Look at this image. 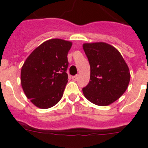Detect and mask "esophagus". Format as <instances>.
I'll list each match as a JSON object with an SVG mask.
<instances>
[{
  "label": "esophagus",
  "mask_w": 148,
  "mask_h": 148,
  "mask_svg": "<svg viewBox=\"0 0 148 148\" xmlns=\"http://www.w3.org/2000/svg\"><path fill=\"white\" fill-rule=\"evenodd\" d=\"M78 75H74V76L72 77V79H73V81H77L78 80Z\"/></svg>",
  "instance_id": "1"
}]
</instances>
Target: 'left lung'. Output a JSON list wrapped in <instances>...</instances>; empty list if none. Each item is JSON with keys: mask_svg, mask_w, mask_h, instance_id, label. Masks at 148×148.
Returning a JSON list of instances; mask_svg holds the SVG:
<instances>
[{"mask_svg": "<svg viewBox=\"0 0 148 148\" xmlns=\"http://www.w3.org/2000/svg\"><path fill=\"white\" fill-rule=\"evenodd\" d=\"M83 49L90 66V80L82 89L86 99L99 106H108L126 91L130 73L121 53L104 42L86 43Z\"/></svg>", "mask_w": 148, "mask_h": 148, "instance_id": "1", "label": "left lung"}]
</instances>
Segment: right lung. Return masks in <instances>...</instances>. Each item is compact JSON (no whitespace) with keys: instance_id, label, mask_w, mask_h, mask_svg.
<instances>
[{"instance_id":"right-lung-1","label":"right lung","mask_w":148,"mask_h":148,"mask_svg":"<svg viewBox=\"0 0 148 148\" xmlns=\"http://www.w3.org/2000/svg\"><path fill=\"white\" fill-rule=\"evenodd\" d=\"M71 47L68 40H48L34 49L22 66V88L38 108H52L62 98L68 82L67 54Z\"/></svg>"}]
</instances>
